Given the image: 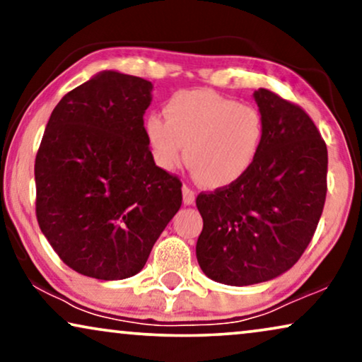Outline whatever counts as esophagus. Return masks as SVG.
I'll return each mask as SVG.
<instances>
[{
  "mask_svg": "<svg viewBox=\"0 0 362 362\" xmlns=\"http://www.w3.org/2000/svg\"><path fill=\"white\" fill-rule=\"evenodd\" d=\"M194 201H196L194 191L189 189L187 186H182V202H185L186 206H192L194 204Z\"/></svg>",
  "mask_w": 362,
  "mask_h": 362,
  "instance_id": "34e87169",
  "label": "esophagus"
}]
</instances>
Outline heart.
I'll list each match as a JSON object with an SVG mask.
<instances>
[{
    "label": "heart",
    "mask_w": 362,
    "mask_h": 362,
    "mask_svg": "<svg viewBox=\"0 0 362 362\" xmlns=\"http://www.w3.org/2000/svg\"><path fill=\"white\" fill-rule=\"evenodd\" d=\"M165 117L150 113L143 132L153 161L173 171L185 158L201 186L217 189L242 180L255 165L264 118L250 105L212 90H181L168 98Z\"/></svg>",
    "instance_id": "obj_1"
}]
</instances>
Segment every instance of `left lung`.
<instances>
[{
	"instance_id": "8db88e82",
	"label": "left lung",
	"mask_w": 362,
	"mask_h": 362,
	"mask_svg": "<svg viewBox=\"0 0 362 362\" xmlns=\"http://www.w3.org/2000/svg\"><path fill=\"white\" fill-rule=\"evenodd\" d=\"M265 136L255 165L234 185L201 192V270L230 286L262 284L290 270L308 247L326 199L328 150L298 105L254 92Z\"/></svg>"
}]
</instances>
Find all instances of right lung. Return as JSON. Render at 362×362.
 Listing matches in <instances>:
<instances>
[{
  "label": "right lung",
  "instance_id": "obj_1",
  "mask_svg": "<svg viewBox=\"0 0 362 362\" xmlns=\"http://www.w3.org/2000/svg\"><path fill=\"white\" fill-rule=\"evenodd\" d=\"M153 83L102 71L62 97L39 146L36 216L64 264L98 280L145 267L181 207V181L153 161L143 132Z\"/></svg>",
  "mask_w": 362,
  "mask_h": 362
}]
</instances>
